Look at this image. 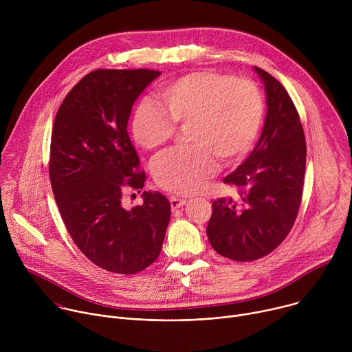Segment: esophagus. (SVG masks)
<instances>
[{
  "label": "esophagus",
  "instance_id": "esophagus-1",
  "mask_svg": "<svg viewBox=\"0 0 352 352\" xmlns=\"http://www.w3.org/2000/svg\"><path fill=\"white\" fill-rule=\"evenodd\" d=\"M185 204H186V199H181V197H175V196L170 197V205H171V209H174V210L182 208Z\"/></svg>",
  "mask_w": 352,
  "mask_h": 352
}]
</instances>
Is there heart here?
<instances>
[{"mask_svg": "<svg viewBox=\"0 0 352 352\" xmlns=\"http://www.w3.org/2000/svg\"><path fill=\"white\" fill-rule=\"evenodd\" d=\"M155 102L139 103L133 113L136 143L155 150L168 143L177 125H189L192 143L159 157L153 166L156 184L170 192L188 195L204 188L214 175L217 160L241 162L252 148L265 116L259 87L249 79L200 71L164 85Z\"/></svg>", "mask_w": 352, "mask_h": 352, "instance_id": "1", "label": "heart"}]
</instances>
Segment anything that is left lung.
I'll return each mask as SVG.
<instances>
[{
    "instance_id": "1",
    "label": "left lung",
    "mask_w": 352,
    "mask_h": 352,
    "mask_svg": "<svg viewBox=\"0 0 352 352\" xmlns=\"http://www.w3.org/2000/svg\"><path fill=\"white\" fill-rule=\"evenodd\" d=\"M267 94V116L250 156L224 184L238 189L239 199L213 200L208 224L210 245L236 262L258 261L289 234L302 200L307 142L299 114L284 86L255 67Z\"/></svg>"
}]
</instances>
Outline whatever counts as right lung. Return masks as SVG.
<instances>
[{"mask_svg": "<svg viewBox=\"0 0 352 352\" xmlns=\"http://www.w3.org/2000/svg\"><path fill=\"white\" fill-rule=\"evenodd\" d=\"M162 72L96 69L61 103L52 133L48 174L64 224L96 266L135 274L160 255L171 216L167 197L143 192L126 210L125 189L143 188L146 174L126 126L132 106Z\"/></svg>", "mask_w": 352, "mask_h": 352, "instance_id": "right-lung-1", "label": "right lung"}]
</instances>
